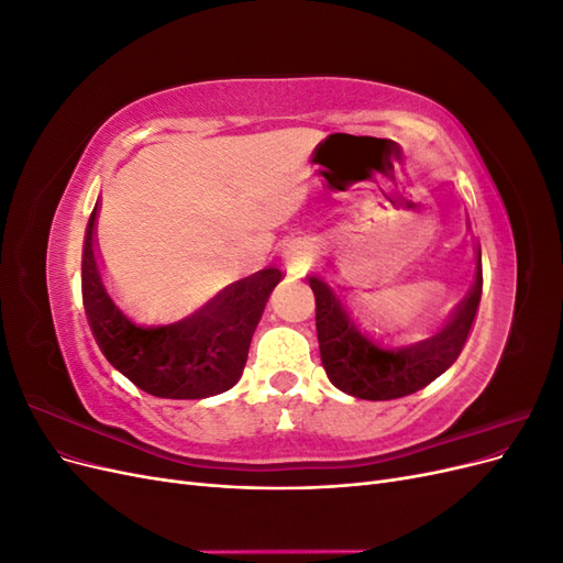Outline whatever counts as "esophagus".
<instances>
[{
	"mask_svg": "<svg viewBox=\"0 0 563 563\" xmlns=\"http://www.w3.org/2000/svg\"><path fill=\"white\" fill-rule=\"evenodd\" d=\"M282 261L288 272H305L314 261V246L312 242L302 240V236H294L286 240L282 246Z\"/></svg>",
	"mask_w": 563,
	"mask_h": 563,
	"instance_id": "esophagus-1",
	"label": "esophagus"
}]
</instances>
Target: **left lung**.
Here are the masks:
<instances>
[{
    "label": "left lung",
    "instance_id": "8db88e82",
    "mask_svg": "<svg viewBox=\"0 0 563 563\" xmlns=\"http://www.w3.org/2000/svg\"><path fill=\"white\" fill-rule=\"evenodd\" d=\"M308 279L317 302L321 364L329 380L356 399H399L428 387L463 352L482 300V249L470 294L457 305L446 327L408 345H391L383 340L362 302H345L327 279Z\"/></svg>",
    "mask_w": 563,
    "mask_h": 563
}]
</instances>
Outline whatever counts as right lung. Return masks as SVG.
Here are the masks:
<instances>
[{
    "instance_id": "1",
    "label": "right lung",
    "mask_w": 563,
    "mask_h": 563,
    "mask_svg": "<svg viewBox=\"0 0 563 563\" xmlns=\"http://www.w3.org/2000/svg\"><path fill=\"white\" fill-rule=\"evenodd\" d=\"M98 203L81 251V296L91 333L106 360L135 387L162 399H207L242 378L251 338L282 269L267 267L232 282L172 323H145L119 308L93 253Z\"/></svg>"
}]
</instances>
